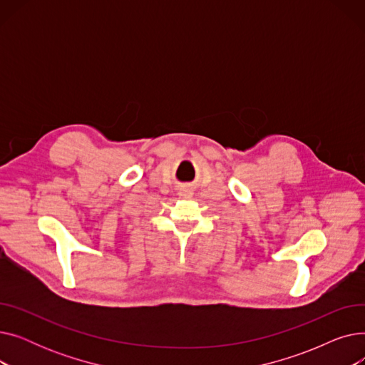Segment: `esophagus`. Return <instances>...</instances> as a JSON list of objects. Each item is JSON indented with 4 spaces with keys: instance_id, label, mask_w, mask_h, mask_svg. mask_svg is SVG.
Here are the masks:
<instances>
[{
    "instance_id": "1",
    "label": "esophagus",
    "mask_w": 365,
    "mask_h": 365,
    "mask_svg": "<svg viewBox=\"0 0 365 365\" xmlns=\"http://www.w3.org/2000/svg\"><path fill=\"white\" fill-rule=\"evenodd\" d=\"M183 198H189V195H190V192H189V190H185V192H182L180 194Z\"/></svg>"
}]
</instances>
